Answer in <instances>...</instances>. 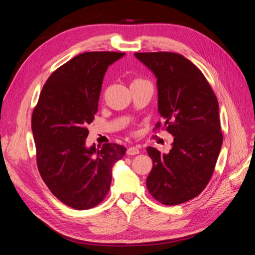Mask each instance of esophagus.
<instances>
[{
    "label": "esophagus",
    "instance_id": "1",
    "mask_svg": "<svg viewBox=\"0 0 255 255\" xmlns=\"http://www.w3.org/2000/svg\"><path fill=\"white\" fill-rule=\"evenodd\" d=\"M138 153H139V149L136 148V146H129L127 151L128 155H136Z\"/></svg>",
    "mask_w": 255,
    "mask_h": 255
}]
</instances>
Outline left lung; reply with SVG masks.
Listing matches in <instances>:
<instances>
[{"instance_id":"1","label":"left lung","mask_w":255,"mask_h":255,"mask_svg":"<svg viewBox=\"0 0 255 255\" xmlns=\"http://www.w3.org/2000/svg\"><path fill=\"white\" fill-rule=\"evenodd\" d=\"M135 56L156 76L158 112L174 137L168 154L146 148L153 160L146 187L161 204H181L201 194L214 172L223 140L217 98L200 69L183 55L150 52Z\"/></svg>"}]
</instances>
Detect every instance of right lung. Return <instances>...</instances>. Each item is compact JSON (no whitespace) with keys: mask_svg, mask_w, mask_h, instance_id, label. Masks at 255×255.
Masks as SVG:
<instances>
[{"mask_svg":"<svg viewBox=\"0 0 255 255\" xmlns=\"http://www.w3.org/2000/svg\"><path fill=\"white\" fill-rule=\"evenodd\" d=\"M125 53L86 52L54 71L32 116L38 170L59 201L88 210L103 201L112 168L127 149L117 143L87 148L105 72Z\"/></svg>","mask_w":255,"mask_h":255,"instance_id":"right-lung-1","label":"right lung"}]
</instances>
